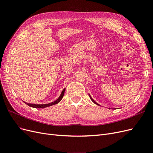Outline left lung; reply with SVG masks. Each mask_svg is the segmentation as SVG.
<instances>
[{
    "instance_id": "obj_1",
    "label": "left lung",
    "mask_w": 153,
    "mask_h": 153,
    "mask_svg": "<svg viewBox=\"0 0 153 153\" xmlns=\"http://www.w3.org/2000/svg\"><path fill=\"white\" fill-rule=\"evenodd\" d=\"M89 97H90V98H91V100H92V102H93V103H95V104H96V105H99L98 103H97L96 102V101H94V100L93 99H92V98H91V96H90V94H89Z\"/></svg>"
}]
</instances>
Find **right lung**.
I'll list each match as a JSON object with an SVG mask.
<instances>
[{"instance_id": "1", "label": "right lung", "mask_w": 153, "mask_h": 153, "mask_svg": "<svg viewBox=\"0 0 153 153\" xmlns=\"http://www.w3.org/2000/svg\"><path fill=\"white\" fill-rule=\"evenodd\" d=\"M64 92H65V89H64L62 92L61 95H60V96L59 97V98L55 100V101H53V102H52L50 103H48V104H44V105H36V104H30V103H25L24 102L25 104H27V105H29L30 106H31V107H33V108H45V107H48V106H52V105H55V104H57L59 102H60L61 101V100L63 98V96L64 94Z\"/></svg>"}]
</instances>
